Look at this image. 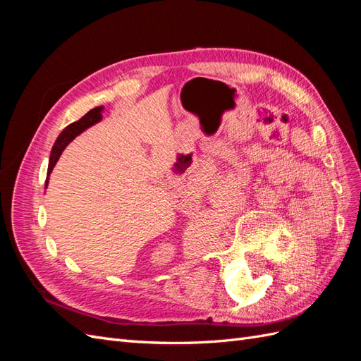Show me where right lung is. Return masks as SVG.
Wrapping results in <instances>:
<instances>
[{
    "label": "right lung",
    "mask_w": 361,
    "mask_h": 361,
    "mask_svg": "<svg viewBox=\"0 0 361 361\" xmlns=\"http://www.w3.org/2000/svg\"><path fill=\"white\" fill-rule=\"evenodd\" d=\"M102 113H104V106H96V109L90 110L85 114V116L80 118L79 121L73 122V124H70L66 128H63V132L57 136V140H56V142H54L52 150H51L49 164H48V175H46V185H44V188H48L49 175L52 172L54 166L57 164V161H59L60 155H62V152L65 150L66 145L70 144L75 136L80 135L82 132H85L87 128L97 124L99 121H102Z\"/></svg>",
    "instance_id": "right-lung-1"
}]
</instances>
